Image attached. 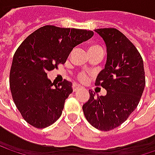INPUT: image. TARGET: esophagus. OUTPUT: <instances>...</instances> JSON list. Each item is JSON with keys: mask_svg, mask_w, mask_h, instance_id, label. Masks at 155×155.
<instances>
[{"mask_svg": "<svg viewBox=\"0 0 155 155\" xmlns=\"http://www.w3.org/2000/svg\"><path fill=\"white\" fill-rule=\"evenodd\" d=\"M82 87L81 86V85H79V84H74L73 85V90H74V91H77L78 90H80V89H81Z\"/></svg>", "mask_w": 155, "mask_h": 155, "instance_id": "esophagus-1", "label": "esophagus"}]
</instances>
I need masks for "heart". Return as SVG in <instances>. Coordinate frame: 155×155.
<instances>
[{
  "label": "heart",
  "instance_id": "1",
  "mask_svg": "<svg viewBox=\"0 0 155 155\" xmlns=\"http://www.w3.org/2000/svg\"><path fill=\"white\" fill-rule=\"evenodd\" d=\"M79 78L81 80V81H84L85 79H86V76H85V74H80V76Z\"/></svg>",
  "mask_w": 155,
  "mask_h": 155
}]
</instances>
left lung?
<instances>
[{
	"instance_id": "obj_1",
	"label": "left lung",
	"mask_w": 155,
	"mask_h": 155,
	"mask_svg": "<svg viewBox=\"0 0 155 155\" xmlns=\"http://www.w3.org/2000/svg\"><path fill=\"white\" fill-rule=\"evenodd\" d=\"M107 47L105 68L96 84L106 91L105 96L90 91L82 110L88 122L101 131H109L124 123L137 108L145 86L143 62L132 42L116 28L95 29Z\"/></svg>"
}]
</instances>
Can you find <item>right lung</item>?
Here are the masks:
<instances>
[{"instance_id":"obj_1","label":"right lung","mask_w":155,"mask_h":155,"mask_svg":"<svg viewBox=\"0 0 155 155\" xmlns=\"http://www.w3.org/2000/svg\"><path fill=\"white\" fill-rule=\"evenodd\" d=\"M91 30L44 26L17 49L10 73V88L23 118L37 128L54 123L62 115L72 82H52L47 73L64 64L78 45L93 36Z\"/></svg>"}]
</instances>
